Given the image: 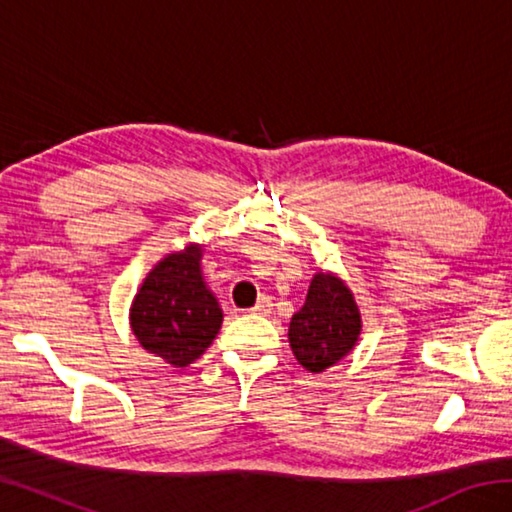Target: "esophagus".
Returning a JSON list of instances; mask_svg holds the SVG:
<instances>
[{"mask_svg":"<svg viewBox=\"0 0 512 512\" xmlns=\"http://www.w3.org/2000/svg\"><path fill=\"white\" fill-rule=\"evenodd\" d=\"M271 309H273L271 298L262 296V298L257 300V305H255L253 309H250V311H253V314H257V316H268V314H271Z\"/></svg>","mask_w":512,"mask_h":512,"instance_id":"1","label":"esophagus"}]
</instances>
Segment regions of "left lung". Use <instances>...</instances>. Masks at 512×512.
Here are the masks:
<instances>
[{
	"instance_id": "1",
	"label": "left lung",
	"mask_w": 512,
	"mask_h": 512,
	"mask_svg": "<svg viewBox=\"0 0 512 512\" xmlns=\"http://www.w3.org/2000/svg\"><path fill=\"white\" fill-rule=\"evenodd\" d=\"M361 336V311L339 275L318 271L311 277L305 305L289 323L293 357L309 372H323L354 350Z\"/></svg>"
}]
</instances>
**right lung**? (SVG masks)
I'll return each instance as SVG.
<instances>
[{"label":"right lung","instance_id":"obj_1","mask_svg":"<svg viewBox=\"0 0 512 512\" xmlns=\"http://www.w3.org/2000/svg\"><path fill=\"white\" fill-rule=\"evenodd\" d=\"M201 259V244L164 255L144 277L128 311L142 348L176 368L201 357L223 323V309L207 287Z\"/></svg>","mask_w":512,"mask_h":512}]
</instances>
